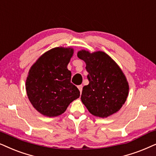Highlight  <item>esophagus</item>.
Returning a JSON list of instances; mask_svg holds the SVG:
<instances>
[{"instance_id":"esophagus-1","label":"esophagus","mask_w":156,"mask_h":156,"mask_svg":"<svg viewBox=\"0 0 156 156\" xmlns=\"http://www.w3.org/2000/svg\"><path fill=\"white\" fill-rule=\"evenodd\" d=\"M78 89H79V90H80V93H82V85H79L78 87Z\"/></svg>"}]
</instances>
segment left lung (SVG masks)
I'll use <instances>...</instances> for the list:
<instances>
[{"label":"left lung","instance_id":"left-lung-1","mask_svg":"<svg viewBox=\"0 0 156 156\" xmlns=\"http://www.w3.org/2000/svg\"><path fill=\"white\" fill-rule=\"evenodd\" d=\"M79 58L85 62L88 85L83 87L81 100L94 116L106 118L120 110L127 100L129 84L119 65L102 51L81 49Z\"/></svg>","mask_w":156,"mask_h":156}]
</instances>
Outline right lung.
<instances>
[{"instance_id":"right-lung-1","label":"right lung","mask_w":156,"mask_h":156,"mask_svg":"<svg viewBox=\"0 0 156 156\" xmlns=\"http://www.w3.org/2000/svg\"><path fill=\"white\" fill-rule=\"evenodd\" d=\"M74 54L72 47L58 46L40 56L31 66L26 80L28 98L38 112L53 118L65 112L80 98L77 87L71 83L67 69Z\"/></svg>"}]
</instances>
